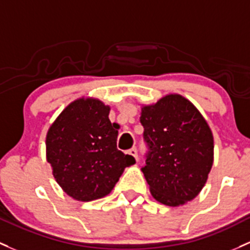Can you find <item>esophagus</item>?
I'll use <instances>...</instances> for the list:
<instances>
[{
  "mask_svg": "<svg viewBox=\"0 0 250 250\" xmlns=\"http://www.w3.org/2000/svg\"><path fill=\"white\" fill-rule=\"evenodd\" d=\"M128 154H130V156L134 157V158L138 160V149H136L135 147H133V148H130L129 151H128Z\"/></svg>",
  "mask_w": 250,
  "mask_h": 250,
  "instance_id": "34e87169",
  "label": "esophagus"
}]
</instances>
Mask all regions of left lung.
Masks as SVG:
<instances>
[{
  "label": "left lung",
  "instance_id": "obj_1",
  "mask_svg": "<svg viewBox=\"0 0 250 250\" xmlns=\"http://www.w3.org/2000/svg\"><path fill=\"white\" fill-rule=\"evenodd\" d=\"M148 152L143 172L152 196L167 206L193 200L213 164V135L198 109L180 94H167L141 109Z\"/></svg>",
  "mask_w": 250,
  "mask_h": 250
}]
</instances>
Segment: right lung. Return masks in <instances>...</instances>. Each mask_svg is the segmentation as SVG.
I'll return each instance as SVG.
<instances>
[{"mask_svg": "<svg viewBox=\"0 0 250 250\" xmlns=\"http://www.w3.org/2000/svg\"><path fill=\"white\" fill-rule=\"evenodd\" d=\"M110 106L94 98L72 102L50 125L46 160L56 182L69 196L92 201L107 195L134 157L118 151V132Z\"/></svg>", "mask_w": 250, "mask_h": 250, "instance_id": "add662e5", "label": "right lung"}]
</instances>
